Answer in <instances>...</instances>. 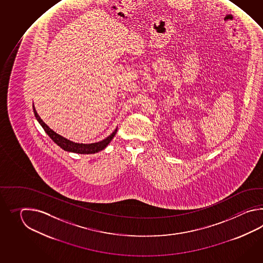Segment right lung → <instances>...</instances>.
I'll use <instances>...</instances> for the list:
<instances>
[{"label":"right lung","instance_id":"right-lung-1","mask_svg":"<svg viewBox=\"0 0 263 263\" xmlns=\"http://www.w3.org/2000/svg\"><path fill=\"white\" fill-rule=\"evenodd\" d=\"M33 110H34V117L36 118V120L42 126L46 134L50 136V139L52 140L56 145H59L64 151H69V152H74V153H79V154H94L99 151H103L108 144L112 141V138L117 134V130H118V128H117L112 132V134H110L105 139L101 140L97 143H91V144L75 143V142H72L70 140L63 137L60 134H56L55 132H53L52 129L49 128V126L47 124H45L43 120L40 118V116L37 115L34 105H33Z\"/></svg>","mask_w":263,"mask_h":263}]
</instances>
